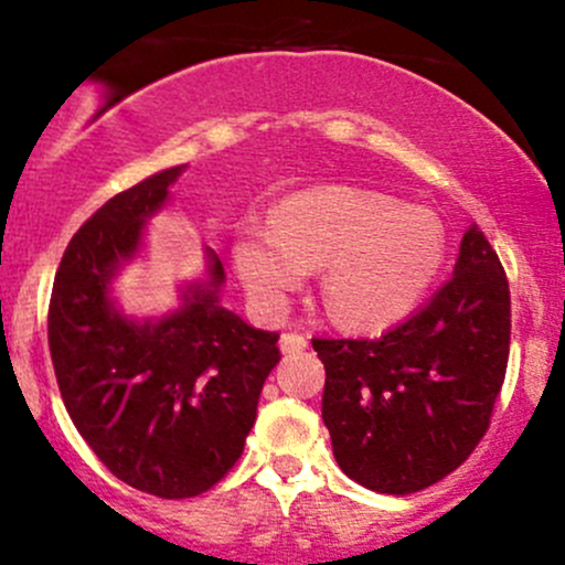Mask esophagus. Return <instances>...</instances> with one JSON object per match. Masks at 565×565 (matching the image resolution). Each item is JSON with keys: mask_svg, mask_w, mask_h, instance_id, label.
Returning <instances> with one entry per match:
<instances>
[{"mask_svg": "<svg viewBox=\"0 0 565 565\" xmlns=\"http://www.w3.org/2000/svg\"><path fill=\"white\" fill-rule=\"evenodd\" d=\"M306 347H309V339H306L303 333H284L281 335V350L287 352V355H298V352H303Z\"/></svg>", "mask_w": 565, "mask_h": 565, "instance_id": "obj_1", "label": "esophagus"}]
</instances>
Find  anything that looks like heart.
I'll use <instances>...</instances> for the list:
<instances>
[{
    "label": "heart",
    "instance_id": "obj_1",
    "mask_svg": "<svg viewBox=\"0 0 565 565\" xmlns=\"http://www.w3.org/2000/svg\"><path fill=\"white\" fill-rule=\"evenodd\" d=\"M235 265L248 292L278 309L324 265L322 300L344 328L380 330L407 317L446 262V230L429 210L350 185L306 188L273 221H246Z\"/></svg>",
    "mask_w": 565,
    "mask_h": 565
}]
</instances>
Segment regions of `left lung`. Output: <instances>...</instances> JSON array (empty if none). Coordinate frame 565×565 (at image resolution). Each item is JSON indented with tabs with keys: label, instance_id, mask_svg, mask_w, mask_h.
Instances as JSON below:
<instances>
[{
	"label": "left lung",
	"instance_id": "8db88e82",
	"mask_svg": "<svg viewBox=\"0 0 565 565\" xmlns=\"http://www.w3.org/2000/svg\"><path fill=\"white\" fill-rule=\"evenodd\" d=\"M324 363L322 420L361 487L413 494L467 461L492 424L509 366L511 292L476 224L454 278L377 339H311Z\"/></svg>",
	"mask_w": 565,
	"mask_h": 565
}]
</instances>
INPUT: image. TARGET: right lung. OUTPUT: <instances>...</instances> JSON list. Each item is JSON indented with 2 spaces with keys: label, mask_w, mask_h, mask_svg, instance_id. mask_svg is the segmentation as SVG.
Masks as SVG:
<instances>
[{
  "label": "right lung",
  "mask_w": 565,
  "mask_h": 565,
  "mask_svg": "<svg viewBox=\"0 0 565 565\" xmlns=\"http://www.w3.org/2000/svg\"><path fill=\"white\" fill-rule=\"evenodd\" d=\"M182 169L111 196L62 254L49 303L56 385L78 435L119 481L182 500L213 489L241 459L262 385L281 361L278 333L218 303L224 267L188 289L161 322H130L108 303V278L139 248L141 226Z\"/></svg>",
  "instance_id": "right-lung-1"
}]
</instances>
